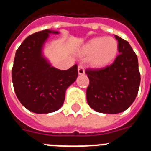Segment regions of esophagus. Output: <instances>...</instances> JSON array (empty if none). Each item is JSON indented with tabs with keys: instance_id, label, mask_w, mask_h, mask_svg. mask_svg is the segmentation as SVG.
<instances>
[{
	"instance_id": "34e87169",
	"label": "esophagus",
	"mask_w": 151,
	"mask_h": 151,
	"mask_svg": "<svg viewBox=\"0 0 151 151\" xmlns=\"http://www.w3.org/2000/svg\"><path fill=\"white\" fill-rule=\"evenodd\" d=\"M78 72H79V75L85 74V70H84L83 65H79V67H78Z\"/></svg>"
}]
</instances>
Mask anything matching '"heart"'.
Returning a JSON list of instances; mask_svg holds the SVG:
<instances>
[{
  "label": "heart",
  "mask_w": 151,
  "mask_h": 151,
  "mask_svg": "<svg viewBox=\"0 0 151 151\" xmlns=\"http://www.w3.org/2000/svg\"><path fill=\"white\" fill-rule=\"evenodd\" d=\"M119 52V43L111 37H96L88 40L79 50L82 56L89 57L90 65L96 68L107 67L111 64Z\"/></svg>",
  "instance_id": "1"
}]
</instances>
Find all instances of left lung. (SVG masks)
I'll return each mask as SVG.
<instances>
[{
    "mask_svg": "<svg viewBox=\"0 0 151 151\" xmlns=\"http://www.w3.org/2000/svg\"><path fill=\"white\" fill-rule=\"evenodd\" d=\"M114 37L120 55L114 62L105 68L85 71L90 79L86 90L88 104L104 114H118L129 108L140 83L137 55L126 40L116 35Z\"/></svg>",
    "mask_w": 151,
    "mask_h": 151,
    "instance_id": "1",
    "label": "left lung"
}]
</instances>
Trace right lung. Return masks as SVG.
Segmentation results:
<instances>
[{"label": "right lung", "instance_id": "1", "mask_svg": "<svg viewBox=\"0 0 151 151\" xmlns=\"http://www.w3.org/2000/svg\"><path fill=\"white\" fill-rule=\"evenodd\" d=\"M49 33L45 29L25 39L16 50L12 77L19 101L29 111L37 114L56 111L63 104L67 88L78 76V66L60 70L50 65L43 56V44Z\"/></svg>", "mask_w": 151, "mask_h": 151}]
</instances>
